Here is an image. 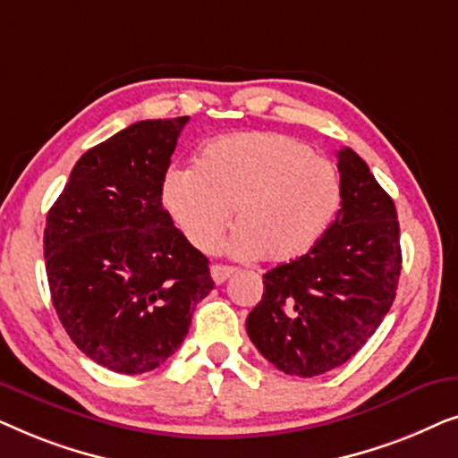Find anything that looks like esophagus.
I'll use <instances>...</instances> for the list:
<instances>
[{"label":"esophagus","instance_id":"1","mask_svg":"<svg viewBox=\"0 0 458 458\" xmlns=\"http://www.w3.org/2000/svg\"><path fill=\"white\" fill-rule=\"evenodd\" d=\"M235 273L233 267H227V265H212L210 267V275L212 279H215V284H225L231 275Z\"/></svg>","mask_w":458,"mask_h":458}]
</instances>
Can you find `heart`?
I'll use <instances>...</instances> for the list:
<instances>
[{"label": "heart", "mask_w": 458, "mask_h": 458, "mask_svg": "<svg viewBox=\"0 0 458 458\" xmlns=\"http://www.w3.org/2000/svg\"><path fill=\"white\" fill-rule=\"evenodd\" d=\"M162 199L193 248H216L233 210L227 250L237 259L290 262L325 235L342 179L309 143L284 133H237L206 143L196 168H173Z\"/></svg>", "instance_id": "heart-1"}]
</instances>
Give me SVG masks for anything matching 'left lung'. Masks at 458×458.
Masks as SVG:
<instances>
[{
	"label": "left lung",
	"mask_w": 458,
	"mask_h": 458,
	"mask_svg": "<svg viewBox=\"0 0 458 458\" xmlns=\"http://www.w3.org/2000/svg\"><path fill=\"white\" fill-rule=\"evenodd\" d=\"M342 208L300 259L262 275L250 340L279 371L315 377L365 346L396 298L403 252L396 206L367 162L337 152Z\"/></svg>",
	"instance_id": "1"
}]
</instances>
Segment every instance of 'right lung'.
<instances>
[{
    "label": "right lung",
    "mask_w": 458,
    "mask_h": 458,
    "mask_svg": "<svg viewBox=\"0 0 458 458\" xmlns=\"http://www.w3.org/2000/svg\"><path fill=\"white\" fill-rule=\"evenodd\" d=\"M187 121H140L87 149L47 212L43 254L54 309L81 352L110 371L160 367L215 287L208 259L162 206Z\"/></svg>",
    "instance_id": "right-lung-1"
}]
</instances>
